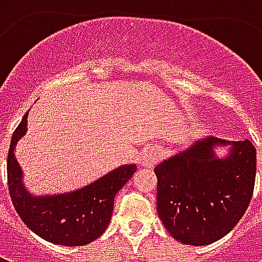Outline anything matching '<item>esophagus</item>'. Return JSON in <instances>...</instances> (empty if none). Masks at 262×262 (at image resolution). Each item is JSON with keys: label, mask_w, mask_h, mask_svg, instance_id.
Returning a JSON list of instances; mask_svg holds the SVG:
<instances>
[{"label": "esophagus", "mask_w": 262, "mask_h": 262, "mask_svg": "<svg viewBox=\"0 0 262 262\" xmlns=\"http://www.w3.org/2000/svg\"><path fill=\"white\" fill-rule=\"evenodd\" d=\"M161 151L157 147L148 148L147 151L143 156V165L144 167H153L154 164H157L160 160H161Z\"/></svg>", "instance_id": "obj_1"}]
</instances>
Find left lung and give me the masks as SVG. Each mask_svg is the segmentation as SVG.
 <instances>
[{
	"mask_svg": "<svg viewBox=\"0 0 262 262\" xmlns=\"http://www.w3.org/2000/svg\"><path fill=\"white\" fill-rule=\"evenodd\" d=\"M231 144L226 159H216L213 147ZM257 153L250 140L229 143L206 137L187 151L160 163L157 212L178 242L206 246L225 237L246 213L253 198Z\"/></svg>",
	"mask_w": 262,
	"mask_h": 262,
	"instance_id": "obj_1",
	"label": "left lung"
}]
</instances>
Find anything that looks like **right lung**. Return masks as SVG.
Instances as JSON below:
<instances>
[{
	"mask_svg": "<svg viewBox=\"0 0 262 262\" xmlns=\"http://www.w3.org/2000/svg\"><path fill=\"white\" fill-rule=\"evenodd\" d=\"M26 118L28 114L15 129L7 160L8 189L15 210L33 233L53 244H90L106 230L115 195L136 172V165H122L74 192L32 196L22 185V171L14 154L16 143L26 133Z\"/></svg>",
	"mask_w": 262,
	"mask_h": 262,
	"instance_id": "right-lung-1",
	"label": "right lung"
}]
</instances>
